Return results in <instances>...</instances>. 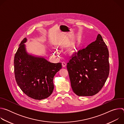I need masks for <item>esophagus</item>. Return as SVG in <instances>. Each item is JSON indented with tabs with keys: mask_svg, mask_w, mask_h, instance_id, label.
<instances>
[{
	"mask_svg": "<svg viewBox=\"0 0 124 124\" xmlns=\"http://www.w3.org/2000/svg\"><path fill=\"white\" fill-rule=\"evenodd\" d=\"M62 65L63 67H65L67 65V64L65 62H62Z\"/></svg>",
	"mask_w": 124,
	"mask_h": 124,
	"instance_id": "obj_1",
	"label": "esophagus"
}]
</instances>
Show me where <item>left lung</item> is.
I'll use <instances>...</instances> for the list:
<instances>
[{
	"mask_svg": "<svg viewBox=\"0 0 124 124\" xmlns=\"http://www.w3.org/2000/svg\"><path fill=\"white\" fill-rule=\"evenodd\" d=\"M109 52L99 34L96 40L72 56L67 68L71 87L78 96H92L102 88L109 73Z\"/></svg>",
	"mask_w": 124,
	"mask_h": 124,
	"instance_id": "1",
	"label": "left lung"
}]
</instances>
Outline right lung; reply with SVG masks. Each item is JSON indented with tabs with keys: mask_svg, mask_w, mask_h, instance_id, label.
<instances>
[{
	"mask_svg": "<svg viewBox=\"0 0 124 124\" xmlns=\"http://www.w3.org/2000/svg\"><path fill=\"white\" fill-rule=\"evenodd\" d=\"M21 42L14 57V72L16 82L27 96L41 100L48 97L54 89L53 79L62 68V63H52L43 57L29 54Z\"/></svg>",
	"mask_w": 124,
	"mask_h": 124,
	"instance_id": "obj_1",
	"label": "right lung"
}]
</instances>
